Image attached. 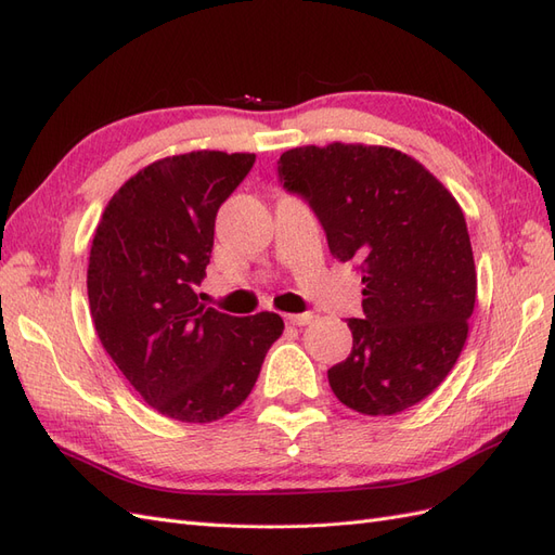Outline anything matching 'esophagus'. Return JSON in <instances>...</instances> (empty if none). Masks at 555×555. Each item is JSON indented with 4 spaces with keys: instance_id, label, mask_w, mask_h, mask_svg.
I'll use <instances>...</instances> for the list:
<instances>
[{
    "instance_id": "34e87169",
    "label": "esophagus",
    "mask_w": 555,
    "mask_h": 555,
    "mask_svg": "<svg viewBox=\"0 0 555 555\" xmlns=\"http://www.w3.org/2000/svg\"><path fill=\"white\" fill-rule=\"evenodd\" d=\"M314 319V314L312 312H300V314H287V322L289 324H294V326H306V324H310Z\"/></svg>"
}]
</instances>
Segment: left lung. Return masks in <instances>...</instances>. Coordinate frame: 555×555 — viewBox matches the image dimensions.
I'll return each mask as SVG.
<instances>
[{"label":"left lung","mask_w":555,"mask_h":555,"mask_svg":"<svg viewBox=\"0 0 555 555\" xmlns=\"http://www.w3.org/2000/svg\"><path fill=\"white\" fill-rule=\"evenodd\" d=\"M282 188L306 198L331 255L357 259L363 317L351 354L328 371L343 405L371 416L408 410L451 373L477 298L473 245L459 201L410 155L331 143L282 153Z\"/></svg>","instance_id":"left-lung-1"}]
</instances>
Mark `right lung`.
Masks as SVG:
<instances>
[{"instance_id":"1","label":"right lung","mask_w":555,"mask_h":555,"mask_svg":"<svg viewBox=\"0 0 555 555\" xmlns=\"http://www.w3.org/2000/svg\"><path fill=\"white\" fill-rule=\"evenodd\" d=\"M255 155L164 157L113 194L92 238L90 312L108 357L150 408L210 424L243 405L282 317H231L198 300L215 217Z\"/></svg>"}]
</instances>
